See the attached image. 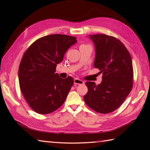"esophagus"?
<instances>
[{"label": "esophagus", "instance_id": "34e87169", "mask_svg": "<svg viewBox=\"0 0 150 150\" xmlns=\"http://www.w3.org/2000/svg\"><path fill=\"white\" fill-rule=\"evenodd\" d=\"M74 83L75 84H79V85H81V84H84V81H83L82 80H81V79H79L78 78H76L74 80Z\"/></svg>", "mask_w": 150, "mask_h": 150}]
</instances>
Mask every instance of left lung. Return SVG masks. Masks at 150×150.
<instances>
[{"label":"left lung","instance_id":"obj_1","mask_svg":"<svg viewBox=\"0 0 150 150\" xmlns=\"http://www.w3.org/2000/svg\"><path fill=\"white\" fill-rule=\"evenodd\" d=\"M96 56L94 67L103 73L101 84L86 82L88 91L84 96L87 105L99 113L115 111L133 88V69L130 54L119 39L105 34L90 35Z\"/></svg>","mask_w":150,"mask_h":150}]
</instances>
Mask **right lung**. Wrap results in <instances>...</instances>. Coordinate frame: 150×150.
Returning a JSON list of instances; mask_svg holds the SVG:
<instances>
[{
  "instance_id": "add662e5",
  "label": "right lung",
  "mask_w": 150,
  "mask_h": 150,
  "mask_svg": "<svg viewBox=\"0 0 150 150\" xmlns=\"http://www.w3.org/2000/svg\"><path fill=\"white\" fill-rule=\"evenodd\" d=\"M76 42L72 36L48 35L35 40L24 53L18 72L19 86L25 101L36 112L49 114L64 103L74 80L71 76L60 78L55 73L56 67Z\"/></svg>"
}]
</instances>
